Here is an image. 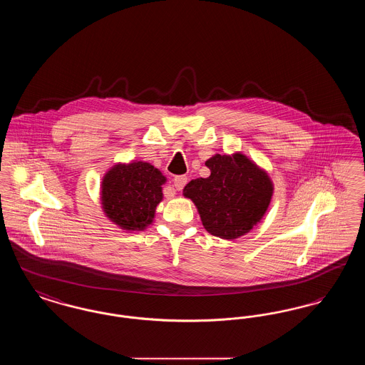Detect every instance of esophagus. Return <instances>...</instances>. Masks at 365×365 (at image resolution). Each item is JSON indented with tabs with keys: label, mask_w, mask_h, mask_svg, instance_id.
Wrapping results in <instances>:
<instances>
[{
	"label": "esophagus",
	"mask_w": 365,
	"mask_h": 365,
	"mask_svg": "<svg viewBox=\"0 0 365 365\" xmlns=\"http://www.w3.org/2000/svg\"><path fill=\"white\" fill-rule=\"evenodd\" d=\"M186 183H187V178L186 176H183V175L175 176L174 186L176 190H182L186 186Z\"/></svg>",
	"instance_id": "34e87169"
}]
</instances>
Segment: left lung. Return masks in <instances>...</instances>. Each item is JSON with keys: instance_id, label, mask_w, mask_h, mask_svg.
<instances>
[{"instance_id": "1", "label": "left lung", "mask_w": 365, "mask_h": 365, "mask_svg": "<svg viewBox=\"0 0 365 365\" xmlns=\"http://www.w3.org/2000/svg\"><path fill=\"white\" fill-rule=\"evenodd\" d=\"M205 165L210 175L189 182L183 195L195 204L209 234L223 240L240 238L262 219L271 202L272 182L241 153L216 155Z\"/></svg>"}]
</instances>
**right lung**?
Here are the masks:
<instances>
[{
  "instance_id": "obj_1",
  "label": "right lung",
  "mask_w": 365,
  "mask_h": 365,
  "mask_svg": "<svg viewBox=\"0 0 365 365\" xmlns=\"http://www.w3.org/2000/svg\"><path fill=\"white\" fill-rule=\"evenodd\" d=\"M165 176L143 161L118 164L105 175L101 186L106 216L123 230H145L153 222L163 200Z\"/></svg>"
}]
</instances>
